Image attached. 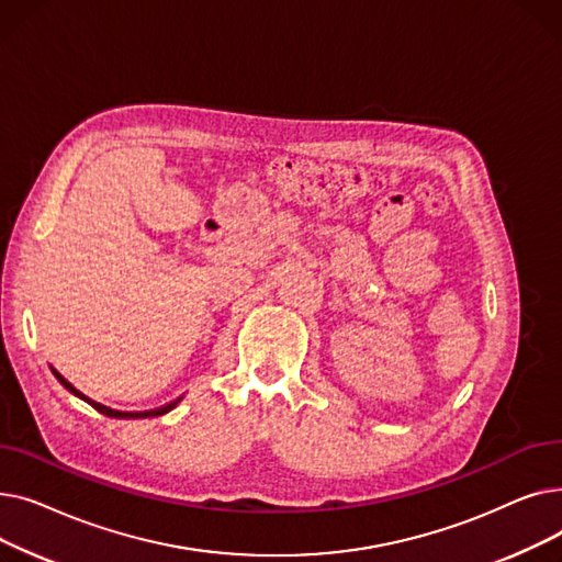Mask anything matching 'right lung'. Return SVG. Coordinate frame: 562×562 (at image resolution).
<instances>
[{"label":"right lung","instance_id":"add662e5","mask_svg":"<svg viewBox=\"0 0 562 562\" xmlns=\"http://www.w3.org/2000/svg\"><path fill=\"white\" fill-rule=\"evenodd\" d=\"M54 375H56V380L61 382V385L70 392V394H75V396H79L81 401H86L88 405H93L98 412H102V415H106V417H113V419H145V417H159V415H166V412H170L172 407H177V403H180L182 398H177V401H172V403H168V405H164V407H155V409H143V412H123V409H113V407H106V405H102V403H98V401H91L88 396H83L79 390H75L70 382L61 375V373H56L54 371Z\"/></svg>","mask_w":562,"mask_h":562}]
</instances>
